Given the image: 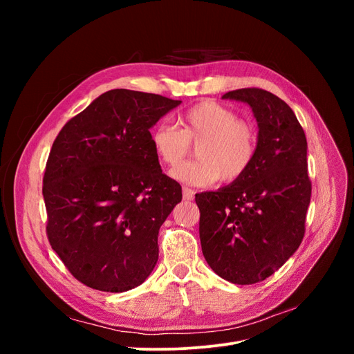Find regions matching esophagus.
<instances>
[{
    "label": "esophagus",
    "mask_w": 354,
    "mask_h": 354,
    "mask_svg": "<svg viewBox=\"0 0 354 354\" xmlns=\"http://www.w3.org/2000/svg\"><path fill=\"white\" fill-rule=\"evenodd\" d=\"M195 196V190H192L190 187H183V199L185 201H192Z\"/></svg>",
    "instance_id": "obj_1"
}]
</instances>
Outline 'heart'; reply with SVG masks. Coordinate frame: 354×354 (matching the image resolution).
I'll list each match as a JSON object with an SVG mask.
<instances>
[{
    "instance_id": "b5f03b06",
    "label": "heart",
    "mask_w": 354,
    "mask_h": 354,
    "mask_svg": "<svg viewBox=\"0 0 354 354\" xmlns=\"http://www.w3.org/2000/svg\"><path fill=\"white\" fill-rule=\"evenodd\" d=\"M153 152L160 162L174 167L185 157L190 144H198L196 161L177 166L171 177L190 186H209L239 180L252 165L257 131L226 106L202 102L178 116V128L158 124L151 133Z\"/></svg>"
}]
</instances>
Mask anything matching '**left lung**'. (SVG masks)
I'll return each mask as SVG.
<instances>
[{"label":"left lung","mask_w":354,"mask_h":354,"mask_svg":"<svg viewBox=\"0 0 354 354\" xmlns=\"http://www.w3.org/2000/svg\"><path fill=\"white\" fill-rule=\"evenodd\" d=\"M224 100L246 103L259 125L250 169L216 192L196 194L203 257L236 285L264 281L298 250L312 196L307 140L294 111L261 88L229 91Z\"/></svg>","instance_id":"obj_1"}]
</instances>
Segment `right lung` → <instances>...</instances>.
I'll list each match as a JSON object with an SVG mask.
<instances>
[{
    "label": "right lung",
    "mask_w": 354,
    "mask_h": 354,
    "mask_svg": "<svg viewBox=\"0 0 354 354\" xmlns=\"http://www.w3.org/2000/svg\"><path fill=\"white\" fill-rule=\"evenodd\" d=\"M180 103L106 91L53 143L42 181L47 234L84 285L125 292L155 269L159 227L181 202V186L162 174L149 130Z\"/></svg>",
    "instance_id": "right-lung-1"
}]
</instances>
